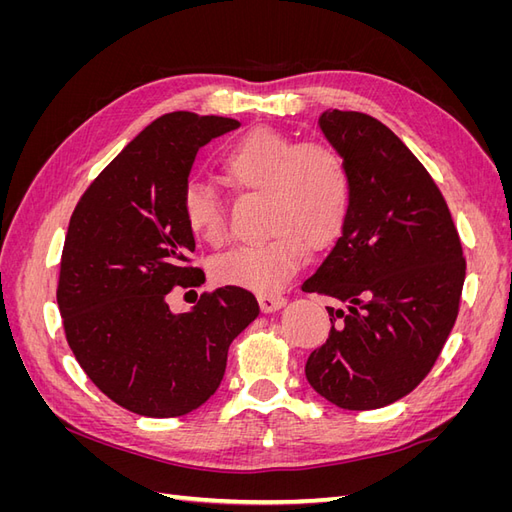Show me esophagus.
Here are the masks:
<instances>
[{
  "mask_svg": "<svg viewBox=\"0 0 512 512\" xmlns=\"http://www.w3.org/2000/svg\"><path fill=\"white\" fill-rule=\"evenodd\" d=\"M258 303L262 312L269 314V312H275V309L284 307L286 299L280 297V294H258Z\"/></svg>",
  "mask_w": 512,
  "mask_h": 512,
  "instance_id": "obj_1",
  "label": "esophagus"
}]
</instances>
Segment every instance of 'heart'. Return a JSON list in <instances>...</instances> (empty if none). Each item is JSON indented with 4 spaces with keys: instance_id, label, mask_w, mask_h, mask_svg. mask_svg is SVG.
Listing matches in <instances>:
<instances>
[{
    "instance_id": "heart-1",
    "label": "heart",
    "mask_w": 512,
    "mask_h": 512,
    "mask_svg": "<svg viewBox=\"0 0 512 512\" xmlns=\"http://www.w3.org/2000/svg\"><path fill=\"white\" fill-rule=\"evenodd\" d=\"M220 170L239 192H265L267 230L273 232L265 241L239 245L213 260L211 275L222 286L258 294L280 290L303 265L307 247L324 250L344 230L350 173L344 158L327 145H297L284 132L254 128L226 149ZM181 211L196 239L224 243L226 205L211 188L190 183Z\"/></svg>"
}]
</instances>
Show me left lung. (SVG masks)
Masks as SVG:
<instances>
[{
    "instance_id": "left-lung-1",
    "label": "left lung",
    "mask_w": 512,
    "mask_h": 512,
    "mask_svg": "<svg viewBox=\"0 0 512 512\" xmlns=\"http://www.w3.org/2000/svg\"><path fill=\"white\" fill-rule=\"evenodd\" d=\"M318 126L350 173V211L305 292L327 294V344L309 354L312 389L344 410H374L416 389L459 312L466 258L451 211L414 153L378 119L324 111Z\"/></svg>"
}]
</instances>
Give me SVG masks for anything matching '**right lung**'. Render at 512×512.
<instances>
[{"mask_svg": "<svg viewBox=\"0 0 512 512\" xmlns=\"http://www.w3.org/2000/svg\"><path fill=\"white\" fill-rule=\"evenodd\" d=\"M177 111L126 145L76 205L61 254L57 305L89 380L130 412L183 416L218 391L228 348L260 314L252 292L224 286L170 312L175 286L203 284L181 196L198 149L239 128Z\"/></svg>", "mask_w": 512, "mask_h": 512, "instance_id": "1", "label": "right lung"}]
</instances>
